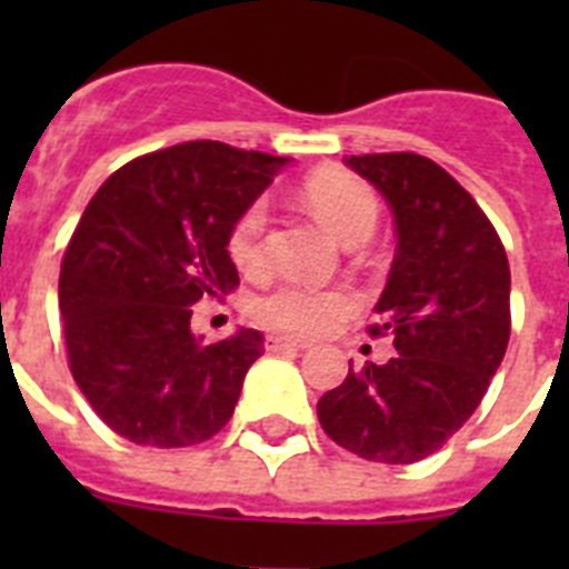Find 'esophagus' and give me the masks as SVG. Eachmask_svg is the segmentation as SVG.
<instances>
[{
  "label": "esophagus",
  "instance_id": "esophagus-1",
  "mask_svg": "<svg viewBox=\"0 0 569 569\" xmlns=\"http://www.w3.org/2000/svg\"><path fill=\"white\" fill-rule=\"evenodd\" d=\"M264 347H268L270 353H279V350H305L308 345L299 339H290V336H268Z\"/></svg>",
  "mask_w": 569,
  "mask_h": 569
}]
</instances>
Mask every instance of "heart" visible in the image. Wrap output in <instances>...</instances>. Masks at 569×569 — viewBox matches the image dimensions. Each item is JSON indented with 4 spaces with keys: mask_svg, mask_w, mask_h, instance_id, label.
I'll return each mask as SVG.
<instances>
[{
    "mask_svg": "<svg viewBox=\"0 0 569 569\" xmlns=\"http://www.w3.org/2000/svg\"><path fill=\"white\" fill-rule=\"evenodd\" d=\"M305 202L341 244H353L373 236L379 222V199L361 179L345 170H321L305 184ZM264 233L268 208L264 202L250 204L230 230V259L241 273H259L264 268ZM353 310V299L341 290H319L308 284H279L259 296L253 313L261 325L281 333L316 336L333 328L341 316Z\"/></svg>",
    "mask_w": 569,
    "mask_h": 569,
    "instance_id": "heart-1",
    "label": "heart"
}]
</instances>
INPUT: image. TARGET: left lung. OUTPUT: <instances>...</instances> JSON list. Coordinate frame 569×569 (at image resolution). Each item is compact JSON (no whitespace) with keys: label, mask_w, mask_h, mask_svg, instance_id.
<instances>
[{"label":"left lung","mask_w":569,"mask_h":569,"mask_svg":"<svg viewBox=\"0 0 569 569\" xmlns=\"http://www.w3.org/2000/svg\"><path fill=\"white\" fill-rule=\"evenodd\" d=\"M393 210L396 256L376 301L396 356L367 361L319 399L339 447L379 465L436 453L485 399L510 341V264L499 233L453 176L419 153L345 159Z\"/></svg>","instance_id":"8db88e82"}]
</instances>
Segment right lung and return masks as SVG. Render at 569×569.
Here are the masks:
<instances>
[{"label": "right lung", "instance_id": "obj_1", "mask_svg": "<svg viewBox=\"0 0 569 569\" xmlns=\"http://www.w3.org/2000/svg\"><path fill=\"white\" fill-rule=\"evenodd\" d=\"M290 159L184 142L116 170L64 250L59 310L70 373L133 445L190 447L233 416L259 330L204 345L193 305L239 284L230 230Z\"/></svg>", "mask_w": 569, "mask_h": 569}]
</instances>
